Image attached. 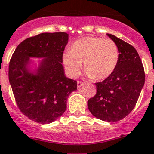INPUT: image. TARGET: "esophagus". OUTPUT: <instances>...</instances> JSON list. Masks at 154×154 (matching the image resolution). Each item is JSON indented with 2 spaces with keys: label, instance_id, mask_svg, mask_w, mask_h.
<instances>
[{
  "label": "esophagus",
  "instance_id": "34e87169",
  "mask_svg": "<svg viewBox=\"0 0 154 154\" xmlns=\"http://www.w3.org/2000/svg\"><path fill=\"white\" fill-rule=\"evenodd\" d=\"M83 85H84V83L81 82V81H77V88H81Z\"/></svg>",
  "mask_w": 154,
  "mask_h": 154
}]
</instances>
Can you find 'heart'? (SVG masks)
<instances>
[{
	"label": "heart",
	"instance_id": "heart-1",
	"mask_svg": "<svg viewBox=\"0 0 154 154\" xmlns=\"http://www.w3.org/2000/svg\"><path fill=\"white\" fill-rule=\"evenodd\" d=\"M119 60V51L115 41L91 36L76 41L71 49L63 56V62L70 77H77L84 63L86 75L99 81L109 77L115 71Z\"/></svg>",
	"mask_w": 154,
	"mask_h": 154
}]
</instances>
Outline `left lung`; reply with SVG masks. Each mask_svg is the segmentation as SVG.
<instances>
[{"instance_id":"8db88e82","label":"left lung","mask_w":154,"mask_h":154,"mask_svg":"<svg viewBox=\"0 0 154 154\" xmlns=\"http://www.w3.org/2000/svg\"><path fill=\"white\" fill-rule=\"evenodd\" d=\"M119 60L115 71L101 82L95 83L97 93L88 101V107L97 119L107 122L122 119L134 109L145 83L141 59L133 45L111 34Z\"/></svg>"}]
</instances>
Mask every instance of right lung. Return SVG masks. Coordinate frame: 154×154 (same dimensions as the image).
<instances>
[{"mask_svg":"<svg viewBox=\"0 0 154 154\" xmlns=\"http://www.w3.org/2000/svg\"><path fill=\"white\" fill-rule=\"evenodd\" d=\"M66 32H45L17 46L9 63V82L18 109L38 123L53 122L66 109L67 97L77 83L64 75L63 54ZM30 57L44 58L36 72L30 71Z\"/></svg>","mask_w":154,"mask_h":154,"instance_id":"add662e5","label":"right lung"}]
</instances>
